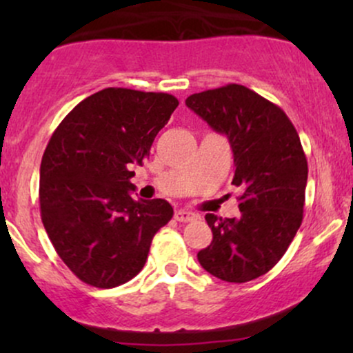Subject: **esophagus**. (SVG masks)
<instances>
[{"label": "esophagus", "instance_id": "esophagus-1", "mask_svg": "<svg viewBox=\"0 0 353 353\" xmlns=\"http://www.w3.org/2000/svg\"><path fill=\"white\" fill-rule=\"evenodd\" d=\"M174 219H176L177 222H192V221H196L197 216L194 212H190V210L179 209V210H176V214H174Z\"/></svg>", "mask_w": 353, "mask_h": 353}]
</instances>
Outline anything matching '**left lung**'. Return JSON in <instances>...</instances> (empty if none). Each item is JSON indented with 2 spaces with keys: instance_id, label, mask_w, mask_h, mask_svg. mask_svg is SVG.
I'll return each instance as SVG.
<instances>
[{
  "instance_id": "left-lung-1",
  "label": "left lung",
  "mask_w": 353,
  "mask_h": 353,
  "mask_svg": "<svg viewBox=\"0 0 353 353\" xmlns=\"http://www.w3.org/2000/svg\"><path fill=\"white\" fill-rule=\"evenodd\" d=\"M185 104L228 136L241 189V216H205L212 242L197 261L221 281H254L281 261L302 224L309 168L301 137L277 104L241 84L196 92Z\"/></svg>"
}]
</instances>
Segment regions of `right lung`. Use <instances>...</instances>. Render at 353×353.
Here are the masks:
<instances>
[{"mask_svg":"<svg viewBox=\"0 0 353 353\" xmlns=\"http://www.w3.org/2000/svg\"><path fill=\"white\" fill-rule=\"evenodd\" d=\"M179 101L168 92L106 88L61 121L44 149L39 205L48 237L84 283L112 289L141 272L154 234L172 219L168 201H136L143 165Z\"/></svg>","mask_w":353,"mask_h":353,"instance_id":"right-lung-1","label":"right lung"}]
</instances>
